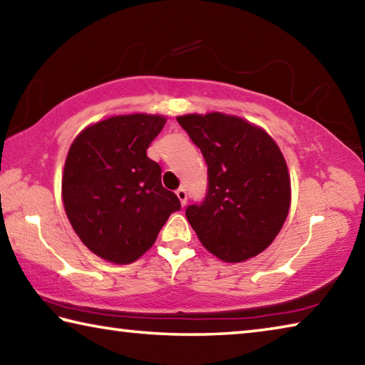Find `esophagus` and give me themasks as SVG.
I'll return each instance as SVG.
<instances>
[{"mask_svg":"<svg viewBox=\"0 0 365 365\" xmlns=\"http://www.w3.org/2000/svg\"><path fill=\"white\" fill-rule=\"evenodd\" d=\"M175 195H177L178 200H180L182 206L187 205V190H185V188H178V190L175 191Z\"/></svg>","mask_w":365,"mask_h":365,"instance_id":"34e87169","label":"esophagus"}]
</instances>
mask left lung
Masks as SVG:
<instances>
[{"instance_id": "obj_1", "label": "left lung", "mask_w": 365, "mask_h": 365, "mask_svg": "<svg viewBox=\"0 0 365 365\" xmlns=\"http://www.w3.org/2000/svg\"><path fill=\"white\" fill-rule=\"evenodd\" d=\"M207 164V190L187 219L207 251L227 262L257 256L272 243L289 209L285 158L262 128L211 113L177 117Z\"/></svg>"}]
</instances>
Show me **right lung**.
<instances>
[{"instance_id":"add662e5","label":"right lung","mask_w":365,"mask_h":365,"mask_svg":"<svg viewBox=\"0 0 365 365\" xmlns=\"http://www.w3.org/2000/svg\"><path fill=\"white\" fill-rule=\"evenodd\" d=\"M163 115L109 117L73 140L63 175L64 209L82 243L114 264H130L151 248L169 215L180 211L160 183L146 150Z\"/></svg>"}]
</instances>
